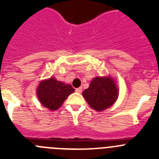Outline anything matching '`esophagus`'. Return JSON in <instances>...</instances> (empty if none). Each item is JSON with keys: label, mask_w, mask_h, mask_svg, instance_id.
<instances>
[{"label": "esophagus", "mask_w": 159, "mask_h": 159, "mask_svg": "<svg viewBox=\"0 0 159 159\" xmlns=\"http://www.w3.org/2000/svg\"><path fill=\"white\" fill-rule=\"evenodd\" d=\"M82 90H83L82 87H80V88H78L75 89V92H76L77 93H81V92H82Z\"/></svg>", "instance_id": "esophagus-1"}]
</instances>
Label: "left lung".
Instances as JSON below:
<instances>
[{
    "label": "left lung",
    "instance_id": "obj_1",
    "mask_svg": "<svg viewBox=\"0 0 159 159\" xmlns=\"http://www.w3.org/2000/svg\"><path fill=\"white\" fill-rule=\"evenodd\" d=\"M117 87L110 77H96L83 92L88 104L95 111L105 110L113 104L119 93Z\"/></svg>",
    "mask_w": 159,
    "mask_h": 159
}]
</instances>
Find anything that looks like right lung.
Masks as SVG:
<instances>
[{"mask_svg": "<svg viewBox=\"0 0 159 159\" xmlns=\"http://www.w3.org/2000/svg\"><path fill=\"white\" fill-rule=\"evenodd\" d=\"M74 91V88L69 84L67 85L56 79L50 78L40 83L36 93L43 106L54 111L58 109Z\"/></svg>", "mask_w": 159, "mask_h": 159, "instance_id": "add662e5", "label": "right lung"}]
</instances>
